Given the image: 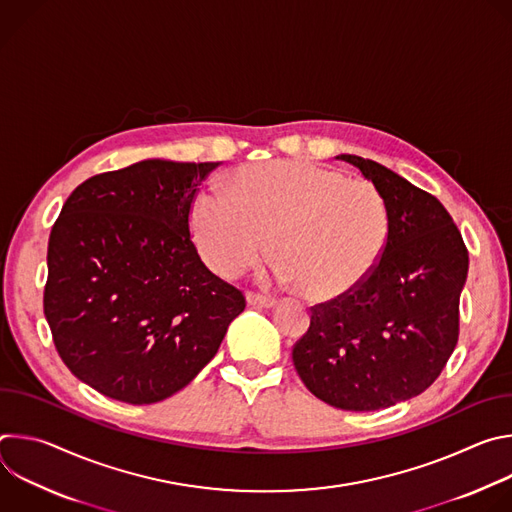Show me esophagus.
<instances>
[{
    "instance_id": "obj_1",
    "label": "esophagus",
    "mask_w": 512,
    "mask_h": 512,
    "mask_svg": "<svg viewBox=\"0 0 512 512\" xmlns=\"http://www.w3.org/2000/svg\"><path fill=\"white\" fill-rule=\"evenodd\" d=\"M247 304L253 306V308H273L275 300L267 298V296H261V294H255V291H249V294H247Z\"/></svg>"
}]
</instances>
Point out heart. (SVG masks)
<instances>
[{
    "label": "heart",
    "mask_w": 512,
    "mask_h": 512,
    "mask_svg": "<svg viewBox=\"0 0 512 512\" xmlns=\"http://www.w3.org/2000/svg\"><path fill=\"white\" fill-rule=\"evenodd\" d=\"M225 196L200 190L188 210L192 239L206 265L235 277L271 243L275 275L314 302L340 300L377 269L389 239L381 192L304 162L249 164L225 182Z\"/></svg>",
    "instance_id": "b5f03b06"
}]
</instances>
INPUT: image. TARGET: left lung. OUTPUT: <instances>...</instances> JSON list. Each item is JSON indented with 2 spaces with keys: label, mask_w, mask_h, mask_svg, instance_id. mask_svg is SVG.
<instances>
[{
  "label": "left lung",
  "mask_w": 512,
  "mask_h": 512,
  "mask_svg": "<svg viewBox=\"0 0 512 512\" xmlns=\"http://www.w3.org/2000/svg\"><path fill=\"white\" fill-rule=\"evenodd\" d=\"M381 192L389 239L371 277L312 308L294 367L312 395L346 411H377L423 393L452 356L468 249L444 204L393 170L342 154Z\"/></svg>",
  "instance_id": "1"
}]
</instances>
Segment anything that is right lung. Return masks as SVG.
Segmentation results:
<instances>
[{
  "label": "right lung",
  "mask_w": 512,
  "mask_h": 512,
  "mask_svg": "<svg viewBox=\"0 0 512 512\" xmlns=\"http://www.w3.org/2000/svg\"><path fill=\"white\" fill-rule=\"evenodd\" d=\"M216 166L143 160L66 198L48 241L44 316L62 362L101 395L168 399L245 310L190 239V202Z\"/></svg>",
  "instance_id": "1"
}]
</instances>
